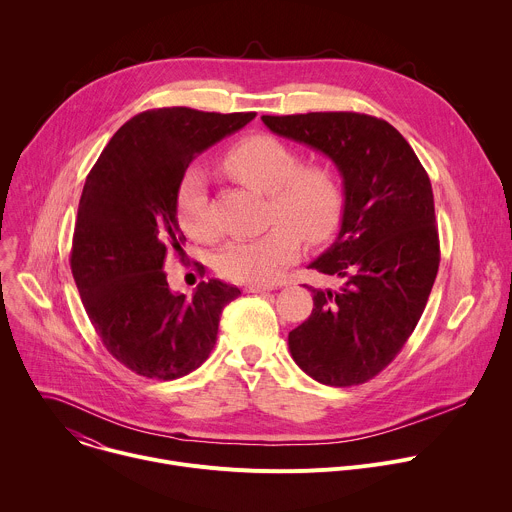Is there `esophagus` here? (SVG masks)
Wrapping results in <instances>:
<instances>
[{
  "mask_svg": "<svg viewBox=\"0 0 512 512\" xmlns=\"http://www.w3.org/2000/svg\"><path fill=\"white\" fill-rule=\"evenodd\" d=\"M273 287L271 285H247L245 291L247 293H265V291H271Z\"/></svg>",
  "mask_w": 512,
  "mask_h": 512,
  "instance_id": "1",
  "label": "esophagus"
}]
</instances>
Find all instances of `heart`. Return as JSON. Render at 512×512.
<instances>
[{"mask_svg":"<svg viewBox=\"0 0 512 512\" xmlns=\"http://www.w3.org/2000/svg\"><path fill=\"white\" fill-rule=\"evenodd\" d=\"M223 168L239 183L269 195L263 235L229 241L217 255V271L235 283L271 285L299 257L301 239L317 245L333 237L344 217V185L327 164H301V156L269 134L233 144ZM181 227L197 241H211L217 227L209 211V183L201 168H189L177 191Z\"/></svg>","mask_w":512,"mask_h":512,"instance_id":"obj_1","label":"heart"}]
</instances>
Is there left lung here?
<instances>
[{
  "label": "left lung",
  "mask_w": 512,
  "mask_h": 512,
  "mask_svg": "<svg viewBox=\"0 0 512 512\" xmlns=\"http://www.w3.org/2000/svg\"><path fill=\"white\" fill-rule=\"evenodd\" d=\"M265 126L333 160L344 181L337 239L309 269L346 283L315 289L289 331L295 364L325 386H358L404 348L432 291L440 245L424 166L386 120L358 112L261 116Z\"/></svg>",
  "instance_id": "left-lung-1"
}]
</instances>
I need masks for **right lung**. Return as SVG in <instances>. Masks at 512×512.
Listing matches in <instances>:
<instances>
[{"label": "right lung", "instance_id": "right-lung-1", "mask_svg": "<svg viewBox=\"0 0 512 512\" xmlns=\"http://www.w3.org/2000/svg\"><path fill=\"white\" fill-rule=\"evenodd\" d=\"M255 112L185 106L146 110L110 138L86 177L70 267L104 348L128 370L177 380L217 342L221 313L241 291L219 279L170 291L164 263L185 255L177 191L197 154L237 132Z\"/></svg>", "mask_w": 512, "mask_h": 512}]
</instances>
